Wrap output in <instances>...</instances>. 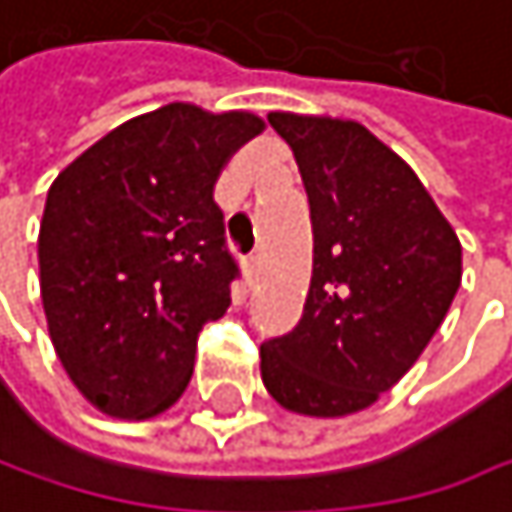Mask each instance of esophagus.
I'll return each mask as SVG.
<instances>
[{
  "label": "esophagus",
  "instance_id": "1",
  "mask_svg": "<svg viewBox=\"0 0 512 512\" xmlns=\"http://www.w3.org/2000/svg\"><path fill=\"white\" fill-rule=\"evenodd\" d=\"M242 273H245V282L251 285L254 282V273H258V258H254V254L242 261Z\"/></svg>",
  "mask_w": 512,
  "mask_h": 512
}]
</instances>
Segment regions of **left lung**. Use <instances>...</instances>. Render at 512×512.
<instances>
[{
	"instance_id": "1",
	"label": "left lung",
	"mask_w": 512,
	"mask_h": 512,
	"mask_svg": "<svg viewBox=\"0 0 512 512\" xmlns=\"http://www.w3.org/2000/svg\"><path fill=\"white\" fill-rule=\"evenodd\" d=\"M312 209L300 324L261 345L267 393L303 417H348L420 360L462 285V242L420 176L354 119L273 110Z\"/></svg>"
}]
</instances>
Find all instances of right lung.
<instances>
[{"mask_svg":"<svg viewBox=\"0 0 512 512\" xmlns=\"http://www.w3.org/2000/svg\"><path fill=\"white\" fill-rule=\"evenodd\" d=\"M264 128L248 110L173 101L122 122L53 179L38 230L41 306L65 375L101 414L152 420L185 393L197 336L227 312L236 276L212 191Z\"/></svg>","mask_w":512,"mask_h":512,"instance_id":"obj_1","label":"right lung"}]
</instances>
